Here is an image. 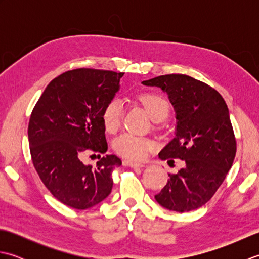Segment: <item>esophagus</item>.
Segmentation results:
<instances>
[{"label":"esophagus","mask_w":259,"mask_h":259,"mask_svg":"<svg viewBox=\"0 0 259 259\" xmlns=\"http://www.w3.org/2000/svg\"><path fill=\"white\" fill-rule=\"evenodd\" d=\"M123 164L126 167H131V168H142V167H145L142 163H136V162L129 161V160H124Z\"/></svg>","instance_id":"obj_1"}]
</instances>
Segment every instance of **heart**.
Wrapping results in <instances>:
<instances>
[{"label": "heart", "mask_w": 259, "mask_h": 259, "mask_svg": "<svg viewBox=\"0 0 259 259\" xmlns=\"http://www.w3.org/2000/svg\"><path fill=\"white\" fill-rule=\"evenodd\" d=\"M139 102L146 108L151 119L161 121L169 113V103L162 96L153 92H145L138 96ZM123 114V103L118 98L110 100L102 110L101 119L104 128L109 133H115L119 129ZM114 150L119 156L131 161H140L146 153L152 149L153 144L144 137L131 134H123L115 139Z\"/></svg>", "instance_id": "heart-1"}]
</instances>
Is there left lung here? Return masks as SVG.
Masks as SVG:
<instances>
[{"instance_id": "1", "label": "left lung", "mask_w": 259, "mask_h": 259, "mask_svg": "<svg viewBox=\"0 0 259 259\" xmlns=\"http://www.w3.org/2000/svg\"><path fill=\"white\" fill-rule=\"evenodd\" d=\"M142 83L166 91L176 111V136L159 158L185 161L178 174L168 175L156 200L169 210H195L211 199L233 166L237 147L227 104L217 90L186 74Z\"/></svg>"}]
</instances>
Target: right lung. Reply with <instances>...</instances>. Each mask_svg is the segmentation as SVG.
<instances>
[{
  "label": "right lung",
  "instance_id": "obj_1",
  "mask_svg": "<svg viewBox=\"0 0 259 259\" xmlns=\"http://www.w3.org/2000/svg\"><path fill=\"white\" fill-rule=\"evenodd\" d=\"M124 73L74 69L48 84L32 110L27 136L33 166L43 185L64 205L88 209L112 190V171L121 166L108 150L101 114L119 90ZM101 158L92 168L80 161L83 153Z\"/></svg>",
  "mask_w": 259,
  "mask_h": 259
}]
</instances>
